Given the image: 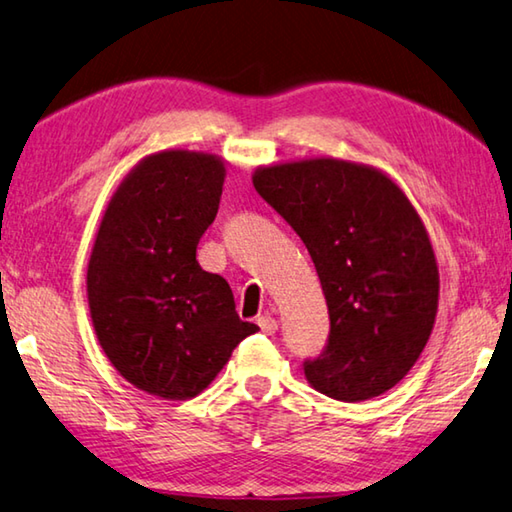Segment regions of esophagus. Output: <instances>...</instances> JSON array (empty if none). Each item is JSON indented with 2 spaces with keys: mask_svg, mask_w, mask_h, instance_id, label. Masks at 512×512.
<instances>
[{
  "mask_svg": "<svg viewBox=\"0 0 512 512\" xmlns=\"http://www.w3.org/2000/svg\"><path fill=\"white\" fill-rule=\"evenodd\" d=\"M257 325L262 327L264 334H275L277 332V320L273 316H259Z\"/></svg>",
  "mask_w": 512,
  "mask_h": 512,
  "instance_id": "1",
  "label": "esophagus"
}]
</instances>
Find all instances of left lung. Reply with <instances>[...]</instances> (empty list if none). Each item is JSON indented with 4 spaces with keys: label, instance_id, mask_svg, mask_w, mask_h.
I'll return each instance as SVG.
<instances>
[{
    "label": "left lung",
    "instance_id": "obj_1",
    "mask_svg": "<svg viewBox=\"0 0 512 512\" xmlns=\"http://www.w3.org/2000/svg\"><path fill=\"white\" fill-rule=\"evenodd\" d=\"M257 194L307 246L329 309L318 393L363 402L409 375L438 314V262L418 210L377 167L302 158L257 167Z\"/></svg>",
    "mask_w": 512,
    "mask_h": 512
}]
</instances>
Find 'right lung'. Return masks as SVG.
I'll use <instances>...</instances> for the list:
<instances>
[{"mask_svg": "<svg viewBox=\"0 0 512 512\" xmlns=\"http://www.w3.org/2000/svg\"><path fill=\"white\" fill-rule=\"evenodd\" d=\"M225 160L167 149L142 158L110 196L88 262V305L101 350L135 388L192 400L257 332L230 284L196 262L219 210Z\"/></svg>", "mask_w": 512, "mask_h": 512, "instance_id": "1", "label": "right lung"}]
</instances>
